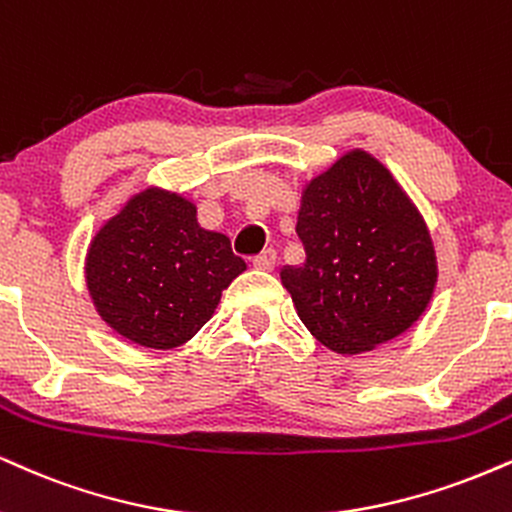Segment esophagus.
I'll return each instance as SVG.
<instances>
[{
  "mask_svg": "<svg viewBox=\"0 0 512 512\" xmlns=\"http://www.w3.org/2000/svg\"><path fill=\"white\" fill-rule=\"evenodd\" d=\"M252 267L262 269V272H272V269L276 267V250H272V248L262 250L260 255H257L255 260H252Z\"/></svg>",
  "mask_w": 512,
  "mask_h": 512,
  "instance_id": "34e87169",
  "label": "esophagus"
}]
</instances>
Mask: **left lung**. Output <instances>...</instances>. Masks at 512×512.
I'll use <instances>...</instances> for the list:
<instances>
[{
	"label": "left lung",
	"mask_w": 512,
	"mask_h": 512,
	"mask_svg": "<svg viewBox=\"0 0 512 512\" xmlns=\"http://www.w3.org/2000/svg\"><path fill=\"white\" fill-rule=\"evenodd\" d=\"M298 238L305 264L281 269L295 312L338 355L369 353L424 315L439 281L427 221L367 150L343 152L305 181Z\"/></svg>",
	"instance_id": "8db88e82"
}]
</instances>
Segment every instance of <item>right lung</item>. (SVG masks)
Wrapping results in <instances>:
<instances>
[{
  "mask_svg": "<svg viewBox=\"0 0 512 512\" xmlns=\"http://www.w3.org/2000/svg\"><path fill=\"white\" fill-rule=\"evenodd\" d=\"M245 269L229 236L202 229L195 202L162 186L128 195L90 238L83 262L102 322L152 350L188 343Z\"/></svg>",
  "mask_w": 512,
  "mask_h": 512,
  "instance_id": "obj_1",
  "label": "right lung"
}]
</instances>
